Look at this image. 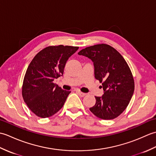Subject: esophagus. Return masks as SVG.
<instances>
[{
    "label": "esophagus",
    "instance_id": "esophagus-1",
    "mask_svg": "<svg viewBox=\"0 0 156 156\" xmlns=\"http://www.w3.org/2000/svg\"><path fill=\"white\" fill-rule=\"evenodd\" d=\"M76 92H77V94L81 97H84V96H86V94H87L86 93H84V92H82L78 91V90H76Z\"/></svg>",
    "mask_w": 156,
    "mask_h": 156
}]
</instances>
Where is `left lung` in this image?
Masks as SVG:
<instances>
[{"instance_id": "8db88e82", "label": "left lung", "mask_w": 156, "mask_h": 156, "mask_svg": "<svg viewBox=\"0 0 156 156\" xmlns=\"http://www.w3.org/2000/svg\"><path fill=\"white\" fill-rule=\"evenodd\" d=\"M93 62L94 77L102 84L104 94L95 97L90 111L97 117L110 120L127 108L135 89L134 79L123 57L111 45L102 44L87 47L78 52Z\"/></svg>"}]
</instances>
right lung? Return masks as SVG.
Here are the masks:
<instances>
[{"label":"right lung","mask_w":156,"mask_h":156,"mask_svg":"<svg viewBox=\"0 0 156 156\" xmlns=\"http://www.w3.org/2000/svg\"><path fill=\"white\" fill-rule=\"evenodd\" d=\"M78 49L74 46H48L36 54L29 64L23 80L22 96L37 117H51L64 106L71 91L63 90L54 80L63 75L66 62Z\"/></svg>","instance_id":"add662e5"}]
</instances>
